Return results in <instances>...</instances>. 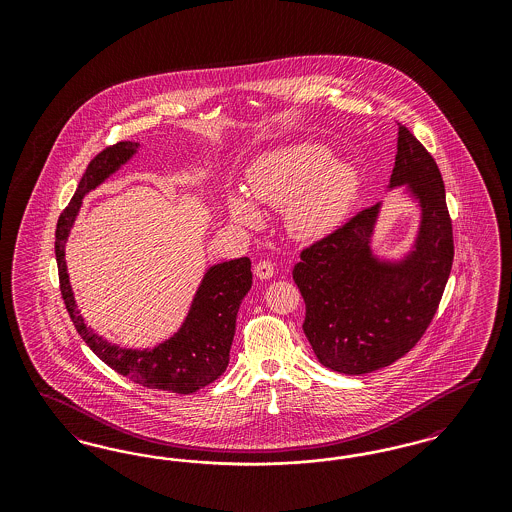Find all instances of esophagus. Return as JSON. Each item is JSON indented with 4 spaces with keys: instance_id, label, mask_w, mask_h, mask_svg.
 <instances>
[{
    "instance_id": "34e87169",
    "label": "esophagus",
    "mask_w": 512,
    "mask_h": 512,
    "mask_svg": "<svg viewBox=\"0 0 512 512\" xmlns=\"http://www.w3.org/2000/svg\"><path fill=\"white\" fill-rule=\"evenodd\" d=\"M255 276L259 278V280H268V278H272V274H274V267H272V263H268V261H261V263H257L255 265Z\"/></svg>"
}]
</instances>
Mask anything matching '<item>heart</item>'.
<instances>
[{"label": "heart", "mask_w": 512, "mask_h": 512, "mask_svg": "<svg viewBox=\"0 0 512 512\" xmlns=\"http://www.w3.org/2000/svg\"><path fill=\"white\" fill-rule=\"evenodd\" d=\"M357 171L332 159L330 147L303 142L257 157L247 169V194L228 195L230 219L257 226L259 205L282 209L284 224L297 240H320L340 226L357 192Z\"/></svg>", "instance_id": "heart-1"}]
</instances>
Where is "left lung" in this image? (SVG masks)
<instances>
[{
    "mask_svg": "<svg viewBox=\"0 0 512 512\" xmlns=\"http://www.w3.org/2000/svg\"><path fill=\"white\" fill-rule=\"evenodd\" d=\"M418 205V230L399 259H382L372 236L382 203L301 251L293 280L305 299L303 332L318 363L366 374L395 363L422 338L436 315L453 265V228L434 157L399 124L388 190Z\"/></svg>",
    "mask_w": 512,
    "mask_h": 512,
    "instance_id": "8db88e82",
    "label": "left lung"
}]
</instances>
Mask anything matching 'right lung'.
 <instances>
[{"instance_id":"add662e5","label":"right lung","mask_w":512,"mask_h":512,"mask_svg":"<svg viewBox=\"0 0 512 512\" xmlns=\"http://www.w3.org/2000/svg\"><path fill=\"white\" fill-rule=\"evenodd\" d=\"M138 149V142H119L96 155L84 172L71 203L57 220L55 257L61 295L76 332L105 365L144 388L186 395L215 382L228 366L238 309L251 290V261L240 257L207 268L182 326L169 340L147 349H130L111 343L84 322L74 301L65 263V244L84 195L121 171L122 165H126Z\"/></svg>"}]
</instances>
